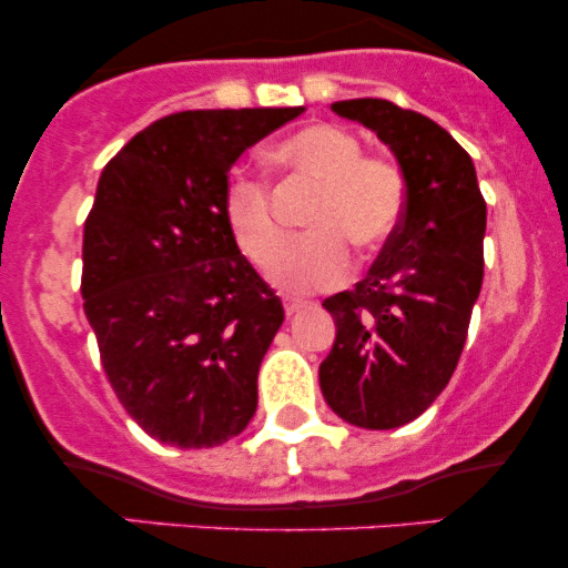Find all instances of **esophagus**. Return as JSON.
Masks as SVG:
<instances>
[{
	"mask_svg": "<svg viewBox=\"0 0 568 568\" xmlns=\"http://www.w3.org/2000/svg\"><path fill=\"white\" fill-rule=\"evenodd\" d=\"M283 306H285V315H296V312H302V310H306V302H302V298H291V296H285L283 298Z\"/></svg>",
	"mask_w": 568,
	"mask_h": 568,
	"instance_id": "34e87169",
	"label": "esophagus"
}]
</instances>
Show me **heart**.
<instances>
[{
    "mask_svg": "<svg viewBox=\"0 0 568 568\" xmlns=\"http://www.w3.org/2000/svg\"><path fill=\"white\" fill-rule=\"evenodd\" d=\"M270 160L293 179L317 184L306 213L310 234L276 257L285 232L264 181L234 175L224 192V219L240 251L266 270L280 288L310 293L334 288L349 272V251H374L393 237L406 211V179L389 160L363 154L355 133L338 125H310L272 149Z\"/></svg>",
    "mask_w": 568,
    "mask_h": 568,
    "instance_id": "b5f03b06",
    "label": "heart"
}]
</instances>
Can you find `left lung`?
I'll use <instances>...</instances> for the list:
<instances>
[{
  "instance_id": "1",
  "label": "left lung",
  "mask_w": 568,
  "mask_h": 568,
  "mask_svg": "<svg viewBox=\"0 0 568 568\" xmlns=\"http://www.w3.org/2000/svg\"><path fill=\"white\" fill-rule=\"evenodd\" d=\"M374 130L406 179V211L366 280L323 302L336 338L321 389L355 427L395 429L452 379L484 283L486 202L470 154L425 114L382 98L336 101Z\"/></svg>"
}]
</instances>
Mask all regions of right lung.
<instances>
[{"instance_id":"add662e5","label":"right lung","mask_w":568,"mask_h":568,"mask_svg":"<svg viewBox=\"0 0 568 568\" xmlns=\"http://www.w3.org/2000/svg\"><path fill=\"white\" fill-rule=\"evenodd\" d=\"M304 106L197 109L109 160L84 221L82 298L125 410L165 446L213 448L256 414L285 321L224 219L230 168Z\"/></svg>"}]
</instances>
